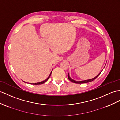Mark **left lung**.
I'll return each instance as SVG.
<instances>
[{"label": "left lung", "instance_id": "left-lung-1", "mask_svg": "<svg viewBox=\"0 0 120 120\" xmlns=\"http://www.w3.org/2000/svg\"><path fill=\"white\" fill-rule=\"evenodd\" d=\"M102 72V71H101ZM101 72L100 73H99L97 76H96V77H95L94 78H92V79H88V80H83V81H75V80H73V79H72L70 77V76H69V74H68V79H69L71 81V82H73V83H87V82H91V81H93V80H94L96 78H97L98 77V76L100 74V73H101Z\"/></svg>", "mask_w": 120, "mask_h": 120}]
</instances>
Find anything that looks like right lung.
Wrapping results in <instances>:
<instances>
[{"label":"right lung","instance_id":"right-lung-1","mask_svg":"<svg viewBox=\"0 0 120 120\" xmlns=\"http://www.w3.org/2000/svg\"><path fill=\"white\" fill-rule=\"evenodd\" d=\"M52 71L51 72V73H50V75H49V76H48V77L46 79H45V80H44V81H41V82H38V83H30V84H35V85H38V84H43V83H45V82H46L48 80V79L50 78V75H51V73H52ZM24 82H25V81H24Z\"/></svg>","mask_w":120,"mask_h":120}]
</instances>
